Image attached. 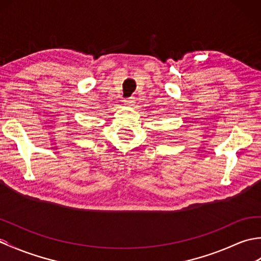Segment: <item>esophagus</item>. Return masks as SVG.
<instances>
[{
    "instance_id": "1",
    "label": "esophagus",
    "mask_w": 261,
    "mask_h": 261,
    "mask_svg": "<svg viewBox=\"0 0 261 261\" xmlns=\"http://www.w3.org/2000/svg\"><path fill=\"white\" fill-rule=\"evenodd\" d=\"M135 102H136L135 97H129V98L124 99V104H125V105H127V107H132V105L135 104Z\"/></svg>"
}]
</instances>
